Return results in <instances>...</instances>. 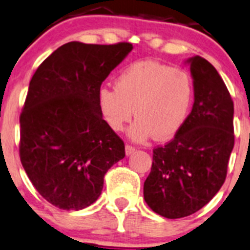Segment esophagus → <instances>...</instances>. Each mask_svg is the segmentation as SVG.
Listing matches in <instances>:
<instances>
[{"label": "esophagus", "mask_w": 250, "mask_h": 250, "mask_svg": "<svg viewBox=\"0 0 250 250\" xmlns=\"http://www.w3.org/2000/svg\"><path fill=\"white\" fill-rule=\"evenodd\" d=\"M134 151H136V146H130V144H127V146H125V153H127V155L133 154Z\"/></svg>", "instance_id": "1"}]
</instances>
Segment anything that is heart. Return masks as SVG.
<instances>
[{
    "label": "heart",
    "mask_w": 250,
    "mask_h": 250,
    "mask_svg": "<svg viewBox=\"0 0 250 250\" xmlns=\"http://www.w3.org/2000/svg\"><path fill=\"white\" fill-rule=\"evenodd\" d=\"M192 99L188 72L153 60L130 64L114 80V90L101 87L100 113L111 129L121 132L136 114L129 129L133 139L150 136L169 139L183 127Z\"/></svg>",
    "instance_id": "obj_1"
}]
</instances>
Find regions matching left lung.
<instances>
[{
    "label": "left lung",
    "mask_w": 250,
    "mask_h": 250,
    "mask_svg": "<svg viewBox=\"0 0 250 250\" xmlns=\"http://www.w3.org/2000/svg\"><path fill=\"white\" fill-rule=\"evenodd\" d=\"M195 102L183 127L165 146L153 149L144 200L155 213L181 218L195 213L222 188L234 146L232 97L213 65L188 60Z\"/></svg>",
    "instance_id": "8db88e82"
}]
</instances>
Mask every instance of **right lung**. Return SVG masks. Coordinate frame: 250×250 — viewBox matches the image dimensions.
Masks as SVG:
<instances>
[{
    "mask_svg": "<svg viewBox=\"0 0 250 250\" xmlns=\"http://www.w3.org/2000/svg\"><path fill=\"white\" fill-rule=\"evenodd\" d=\"M133 49L70 42L34 72L20 117V158L36 190L53 206L79 211L99 199L125 143L100 113L102 83Z\"/></svg>",
    "mask_w": 250,
    "mask_h": 250,
    "instance_id": "add662e5",
    "label": "right lung"
}]
</instances>
